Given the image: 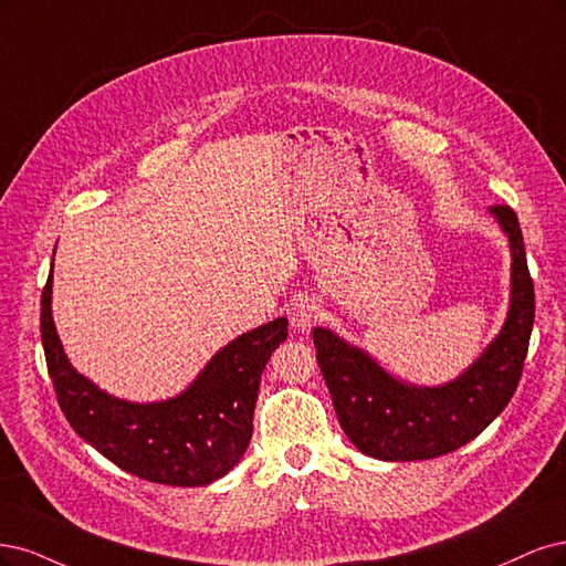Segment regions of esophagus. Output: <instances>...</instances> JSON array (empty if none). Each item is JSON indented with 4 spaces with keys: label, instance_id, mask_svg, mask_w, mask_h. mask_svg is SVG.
<instances>
[{
    "label": "esophagus",
    "instance_id": "34e87169",
    "mask_svg": "<svg viewBox=\"0 0 566 566\" xmlns=\"http://www.w3.org/2000/svg\"><path fill=\"white\" fill-rule=\"evenodd\" d=\"M289 319H291V326L298 332L313 329L319 319V303L315 298H307V296L294 301L289 307Z\"/></svg>",
    "mask_w": 566,
    "mask_h": 566
}]
</instances>
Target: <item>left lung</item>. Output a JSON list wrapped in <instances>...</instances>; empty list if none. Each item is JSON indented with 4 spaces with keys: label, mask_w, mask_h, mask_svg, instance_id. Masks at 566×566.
<instances>
[{
    "label": "left lung",
    "mask_w": 566,
    "mask_h": 566,
    "mask_svg": "<svg viewBox=\"0 0 566 566\" xmlns=\"http://www.w3.org/2000/svg\"><path fill=\"white\" fill-rule=\"evenodd\" d=\"M491 213L513 249V298L499 338L453 382L405 386L329 329H313L338 423L361 453L380 461L437 459L475 440L515 395L534 326V280L517 213L507 205L491 207Z\"/></svg>",
    "instance_id": "1"
}]
</instances>
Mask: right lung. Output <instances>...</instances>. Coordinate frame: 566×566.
I'll use <instances>...</instances> for the list:
<instances>
[{
  "label": "right lung",
  "instance_id": "right-lung-1",
  "mask_svg": "<svg viewBox=\"0 0 566 566\" xmlns=\"http://www.w3.org/2000/svg\"><path fill=\"white\" fill-rule=\"evenodd\" d=\"M42 345L61 411L84 442L132 475L169 486H205L244 455L261 374L286 340L277 317L216 353L192 386L157 405H132L70 367L51 319V272L42 291Z\"/></svg>",
  "mask_w": 566,
  "mask_h": 566
}]
</instances>
